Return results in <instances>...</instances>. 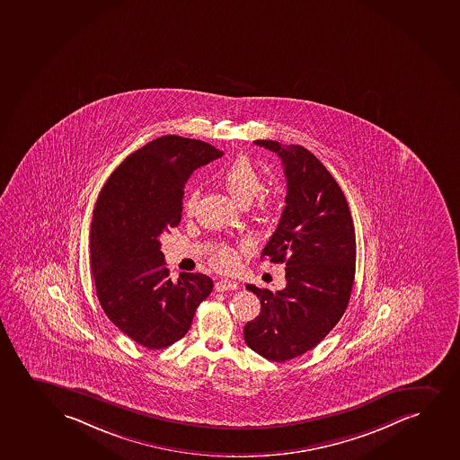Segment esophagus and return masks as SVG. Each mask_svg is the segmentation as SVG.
<instances>
[{
    "mask_svg": "<svg viewBox=\"0 0 460 460\" xmlns=\"http://www.w3.org/2000/svg\"><path fill=\"white\" fill-rule=\"evenodd\" d=\"M238 288L237 281L227 280V279H222V280H218L216 283V291L217 292H225V291H235Z\"/></svg>",
    "mask_w": 460,
    "mask_h": 460,
    "instance_id": "obj_1",
    "label": "esophagus"
}]
</instances>
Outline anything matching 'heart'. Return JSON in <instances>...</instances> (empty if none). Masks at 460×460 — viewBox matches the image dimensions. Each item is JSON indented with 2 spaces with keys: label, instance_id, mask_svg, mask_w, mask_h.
Here are the masks:
<instances>
[{
  "label": "heart",
  "instance_id": "heart-1",
  "mask_svg": "<svg viewBox=\"0 0 460 460\" xmlns=\"http://www.w3.org/2000/svg\"><path fill=\"white\" fill-rule=\"evenodd\" d=\"M220 181H222L225 190L229 192L234 200L238 201L240 205H248L254 200L255 195L259 194L263 188V180L259 171L255 168L251 160L246 157H238L234 160L227 168L223 169L220 173ZM197 205V190H192L184 200V212L192 214ZM277 200L270 195H260L257 201V214L261 217H270L276 212ZM235 263L234 252L229 248L218 249L216 254V265L220 270H231Z\"/></svg>",
  "mask_w": 460,
  "mask_h": 460
}]
</instances>
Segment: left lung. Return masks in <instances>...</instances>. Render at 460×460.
<instances>
[{"label": "left lung", "mask_w": 460, "mask_h": 460, "mask_svg": "<svg viewBox=\"0 0 460 460\" xmlns=\"http://www.w3.org/2000/svg\"><path fill=\"white\" fill-rule=\"evenodd\" d=\"M254 143L276 152L285 168L287 205L261 257L287 265V287H246L260 297L261 311L244 326V341L268 360L287 362L319 345L345 314L356 233L341 186L314 154L298 145Z\"/></svg>", "instance_id": "1"}]
</instances>
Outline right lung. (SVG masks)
I'll return each instance as SVG.
<instances>
[{"instance_id":"1","label":"right lung","mask_w":460,"mask_h":460,"mask_svg":"<svg viewBox=\"0 0 460 460\" xmlns=\"http://www.w3.org/2000/svg\"><path fill=\"white\" fill-rule=\"evenodd\" d=\"M223 152L164 136L132 152L111 173L93 208L91 266L108 319L147 349L180 341L212 291L205 274L169 279L160 235L179 226L184 183Z\"/></svg>"}]
</instances>
